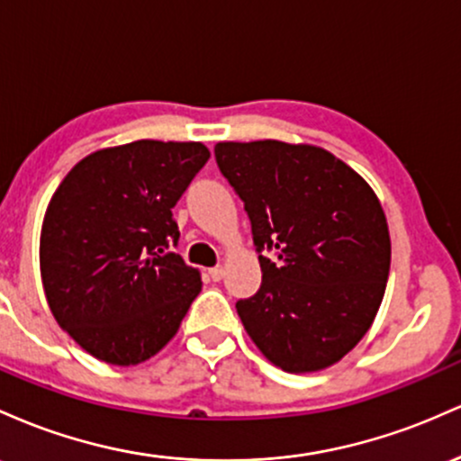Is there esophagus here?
<instances>
[{
	"instance_id": "34e87169",
	"label": "esophagus",
	"mask_w": 461,
	"mask_h": 461,
	"mask_svg": "<svg viewBox=\"0 0 461 461\" xmlns=\"http://www.w3.org/2000/svg\"><path fill=\"white\" fill-rule=\"evenodd\" d=\"M209 276H211V281H221V276H224V267H221V266L211 267Z\"/></svg>"
}]
</instances>
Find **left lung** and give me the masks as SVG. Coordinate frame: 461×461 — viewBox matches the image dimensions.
Wrapping results in <instances>:
<instances>
[{"mask_svg":"<svg viewBox=\"0 0 461 461\" xmlns=\"http://www.w3.org/2000/svg\"><path fill=\"white\" fill-rule=\"evenodd\" d=\"M215 161L244 200L263 272L255 296L237 303L246 333L285 372L338 364L385 294L392 244L376 194L309 143L221 141Z\"/></svg>","mask_w":461,"mask_h":461,"instance_id":"8db88e82","label":"left lung"}]
</instances>
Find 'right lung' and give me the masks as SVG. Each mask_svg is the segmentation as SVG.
Instances as JSON below:
<instances>
[{"label": "right lung", "mask_w": 461, "mask_h": 461, "mask_svg": "<svg viewBox=\"0 0 461 461\" xmlns=\"http://www.w3.org/2000/svg\"><path fill=\"white\" fill-rule=\"evenodd\" d=\"M200 141H141L91 152L51 195L41 278L60 329L95 359L148 361L178 333L203 289L174 252L172 209L209 161Z\"/></svg>", "instance_id": "add662e5"}]
</instances>
